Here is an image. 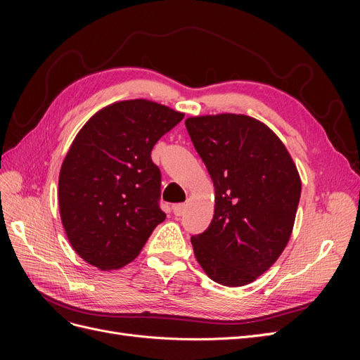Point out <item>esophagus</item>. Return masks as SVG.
<instances>
[{
  "label": "esophagus",
  "instance_id": "34e87169",
  "mask_svg": "<svg viewBox=\"0 0 360 360\" xmlns=\"http://www.w3.org/2000/svg\"><path fill=\"white\" fill-rule=\"evenodd\" d=\"M184 210H186V204H174L172 205V212L176 216H181L184 213Z\"/></svg>",
  "mask_w": 360,
  "mask_h": 360
}]
</instances>
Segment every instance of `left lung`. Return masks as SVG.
Masks as SVG:
<instances>
[{"label":"left lung","mask_w":360,"mask_h":360,"mask_svg":"<svg viewBox=\"0 0 360 360\" xmlns=\"http://www.w3.org/2000/svg\"><path fill=\"white\" fill-rule=\"evenodd\" d=\"M186 129L214 184L209 228L195 258L225 287L250 284L279 258L292 231L302 183L282 141L242 114L191 117Z\"/></svg>","instance_id":"obj_1"}]
</instances>
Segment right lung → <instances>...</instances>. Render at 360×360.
Returning <instances> with one entry per match:
<instances>
[{
	"label": "right lung",
	"mask_w": 360,
	"mask_h": 360,
	"mask_svg": "<svg viewBox=\"0 0 360 360\" xmlns=\"http://www.w3.org/2000/svg\"><path fill=\"white\" fill-rule=\"evenodd\" d=\"M183 117L146 99L117 102L73 139L58 179L60 216L72 248L89 264L123 267L165 221L151 150Z\"/></svg>",
	"instance_id": "add662e5"
}]
</instances>
